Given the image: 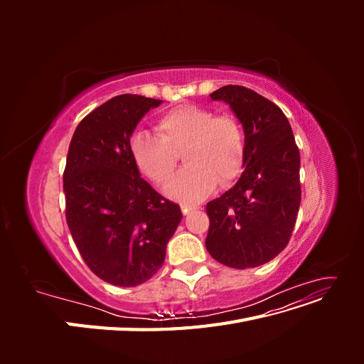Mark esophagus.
<instances>
[{"instance_id": "obj_1", "label": "esophagus", "mask_w": 364, "mask_h": 364, "mask_svg": "<svg viewBox=\"0 0 364 364\" xmlns=\"http://www.w3.org/2000/svg\"><path fill=\"white\" fill-rule=\"evenodd\" d=\"M182 214L183 215H188L190 213H193V211H196V208L194 206H186V205H182Z\"/></svg>"}]
</instances>
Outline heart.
<instances>
[{"mask_svg":"<svg viewBox=\"0 0 364 364\" xmlns=\"http://www.w3.org/2000/svg\"><path fill=\"white\" fill-rule=\"evenodd\" d=\"M158 135L136 132L130 138V156L138 171L164 185L182 155L186 167L165 186L170 199L197 203L214 191L218 181L232 182L246 158L245 130L232 115H214L211 109L181 105L162 114Z\"/></svg>","mask_w":364,"mask_h":364,"instance_id":"b5f03b06","label":"heart"}]
</instances>
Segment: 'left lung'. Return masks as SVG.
<instances>
[{
	"label": "left lung",
	"instance_id": "obj_1",
	"mask_svg": "<svg viewBox=\"0 0 364 364\" xmlns=\"http://www.w3.org/2000/svg\"><path fill=\"white\" fill-rule=\"evenodd\" d=\"M228 103L243 124L245 171L206 205V249L232 269L258 267L289 245L301 205V156L287 117L266 97L228 85L211 94Z\"/></svg>",
	"mask_w": 364,
	"mask_h": 364
}]
</instances>
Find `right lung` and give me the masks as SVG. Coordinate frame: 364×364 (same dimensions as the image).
<instances>
[{
	"instance_id": "obj_1",
	"label": "right lung",
	"mask_w": 364,
	"mask_h": 364,
	"mask_svg": "<svg viewBox=\"0 0 364 364\" xmlns=\"http://www.w3.org/2000/svg\"><path fill=\"white\" fill-rule=\"evenodd\" d=\"M162 100L123 94L87 114L70 142L65 215L86 266L98 278L135 287L164 264L182 213L151 188L130 156L139 119Z\"/></svg>"
}]
</instances>
